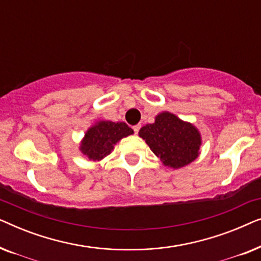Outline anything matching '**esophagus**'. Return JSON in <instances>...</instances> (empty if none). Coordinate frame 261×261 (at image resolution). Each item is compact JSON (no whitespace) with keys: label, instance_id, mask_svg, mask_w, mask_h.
Wrapping results in <instances>:
<instances>
[{"label":"esophagus","instance_id":"esophagus-1","mask_svg":"<svg viewBox=\"0 0 261 261\" xmlns=\"http://www.w3.org/2000/svg\"><path fill=\"white\" fill-rule=\"evenodd\" d=\"M133 129H134V133L138 134L139 133V129H140V124H137V126H134Z\"/></svg>","mask_w":261,"mask_h":261}]
</instances>
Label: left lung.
I'll list each match as a JSON object with an SVG mask.
<instances>
[{
	"instance_id": "left-lung-1",
	"label": "left lung",
	"mask_w": 261,
	"mask_h": 261,
	"mask_svg": "<svg viewBox=\"0 0 261 261\" xmlns=\"http://www.w3.org/2000/svg\"><path fill=\"white\" fill-rule=\"evenodd\" d=\"M151 151L165 166L180 169L199 155L202 137L194 124L180 120L172 113L163 112L153 123L139 130Z\"/></svg>"
}]
</instances>
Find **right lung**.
<instances>
[{
    "mask_svg": "<svg viewBox=\"0 0 261 261\" xmlns=\"http://www.w3.org/2000/svg\"><path fill=\"white\" fill-rule=\"evenodd\" d=\"M134 132L124 122L101 120L95 122L85 132L80 151L90 162H99L110 154L117 142Z\"/></svg>",
    "mask_w": 261,
    "mask_h": 261,
    "instance_id": "right-lung-1",
    "label": "right lung"
}]
</instances>
